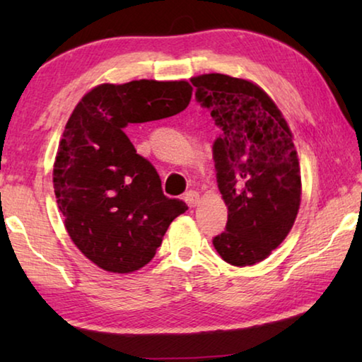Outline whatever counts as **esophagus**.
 <instances>
[{
  "label": "esophagus",
  "instance_id": "obj_1",
  "mask_svg": "<svg viewBox=\"0 0 362 362\" xmlns=\"http://www.w3.org/2000/svg\"><path fill=\"white\" fill-rule=\"evenodd\" d=\"M183 201L189 206V207H194L196 204L199 203V193L198 192H193V189H189L185 194H183Z\"/></svg>",
  "mask_w": 362,
  "mask_h": 362
}]
</instances>
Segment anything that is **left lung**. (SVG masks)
Returning a JSON list of instances; mask_svg holds the SVG:
<instances>
[{"instance_id":"left-lung-1","label":"left lung","mask_w":362,"mask_h":362,"mask_svg":"<svg viewBox=\"0 0 362 362\" xmlns=\"http://www.w3.org/2000/svg\"><path fill=\"white\" fill-rule=\"evenodd\" d=\"M189 81L222 131L212 155L228 222L212 244L230 265H254L296 222L302 180L292 132L276 103L247 79L209 73Z\"/></svg>"}]
</instances>
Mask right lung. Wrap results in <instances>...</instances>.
<instances>
[{"label": "right lung", "mask_w": 362, "mask_h": 362, "mask_svg": "<svg viewBox=\"0 0 362 362\" xmlns=\"http://www.w3.org/2000/svg\"><path fill=\"white\" fill-rule=\"evenodd\" d=\"M192 90L187 81L100 84L66 121L52 174L57 206L75 246L105 272L145 267L170 222L188 209L164 196L156 169L124 129L183 112Z\"/></svg>", "instance_id": "add662e5"}]
</instances>
